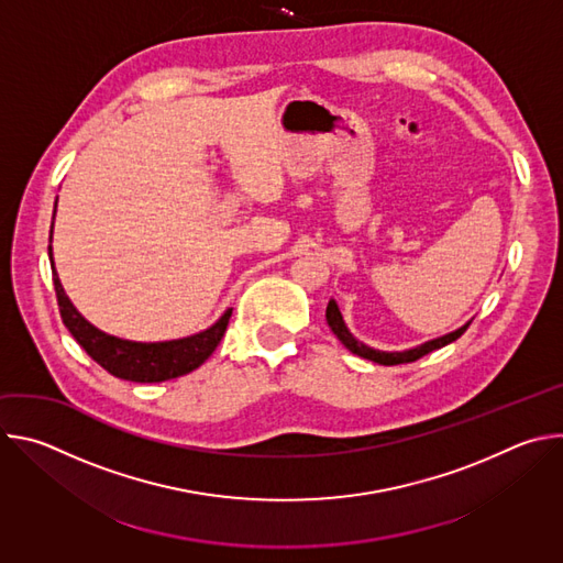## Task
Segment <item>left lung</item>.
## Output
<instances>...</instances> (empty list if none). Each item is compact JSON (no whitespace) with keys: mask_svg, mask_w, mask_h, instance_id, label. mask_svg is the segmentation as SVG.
Wrapping results in <instances>:
<instances>
[{"mask_svg":"<svg viewBox=\"0 0 563 563\" xmlns=\"http://www.w3.org/2000/svg\"><path fill=\"white\" fill-rule=\"evenodd\" d=\"M328 323H330L332 332L339 336V341H341L352 354L363 356V358H367V361H374V363H378V365H400V363L419 361L421 356H426V354H430V352H434V350H439V347H445L448 343L456 341V339L470 328V323H467V325H463L461 330H456V332H452V334H445V336H441V339L428 341L426 345L415 347V350H406V352H378V350H372V347L363 345L361 341H356V339L350 334V330H347L345 323H343V316H341V311H339V305H336L334 300H330V305H328Z\"/></svg>","mask_w":563,"mask_h":563,"instance_id":"obj_1","label":"left lung"}]
</instances>
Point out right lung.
<instances>
[{
    "label": "right lung",
    "mask_w": 563,
    "mask_h": 563,
    "mask_svg": "<svg viewBox=\"0 0 563 563\" xmlns=\"http://www.w3.org/2000/svg\"><path fill=\"white\" fill-rule=\"evenodd\" d=\"M48 256H51V247H48ZM53 283H55L59 316L64 320L66 330L73 334V339L82 345V350L109 374L124 380H135V383L169 380L200 367L218 347L231 318V309H229L213 328L189 339L169 341V343H131V341L102 334L91 323H87V320L70 305L68 296L64 294L62 283L55 274V267H53Z\"/></svg>",
    "instance_id": "obj_1"
}]
</instances>
